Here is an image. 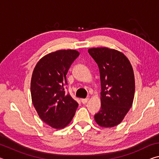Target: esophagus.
I'll list each match as a JSON object with an SVG mask.
<instances>
[{
	"instance_id": "34e87169",
	"label": "esophagus",
	"mask_w": 159,
	"mask_h": 159,
	"mask_svg": "<svg viewBox=\"0 0 159 159\" xmlns=\"http://www.w3.org/2000/svg\"><path fill=\"white\" fill-rule=\"evenodd\" d=\"M88 98H85V99H81V102L83 104H86L88 101Z\"/></svg>"
}]
</instances>
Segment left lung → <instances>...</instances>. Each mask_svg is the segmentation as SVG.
I'll return each instance as SVG.
<instances>
[{"mask_svg": "<svg viewBox=\"0 0 159 159\" xmlns=\"http://www.w3.org/2000/svg\"><path fill=\"white\" fill-rule=\"evenodd\" d=\"M88 52L99 70L101 109L95 114L99 125L111 128L122 121L133 104L134 78L128 58L118 50L90 48Z\"/></svg>", "mask_w": 159, "mask_h": 159, "instance_id": "left-lung-1", "label": "left lung"}]
</instances>
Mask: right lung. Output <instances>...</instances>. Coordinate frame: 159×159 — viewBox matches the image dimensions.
<instances>
[{"label": "right lung", "instance_id": "1", "mask_svg": "<svg viewBox=\"0 0 159 159\" xmlns=\"http://www.w3.org/2000/svg\"><path fill=\"white\" fill-rule=\"evenodd\" d=\"M79 52L74 50H57L40 60L31 81L32 102L39 117L57 129L71 121L79 104L66 93V74Z\"/></svg>", "mask_w": 159, "mask_h": 159}]
</instances>
